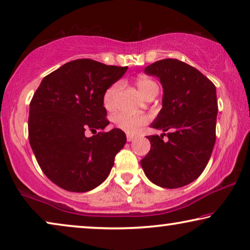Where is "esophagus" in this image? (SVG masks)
I'll return each mask as SVG.
<instances>
[{"label": "esophagus", "mask_w": 250, "mask_h": 250, "mask_svg": "<svg viewBox=\"0 0 250 250\" xmlns=\"http://www.w3.org/2000/svg\"><path fill=\"white\" fill-rule=\"evenodd\" d=\"M126 138H127V141H128V142H131V141H133V140L135 139V135L129 134V133H127V135H126Z\"/></svg>", "instance_id": "esophagus-1"}]
</instances>
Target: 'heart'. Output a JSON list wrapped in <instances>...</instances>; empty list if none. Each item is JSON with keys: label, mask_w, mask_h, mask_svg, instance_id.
<instances>
[{"label": "heart", "mask_w": 250, "mask_h": 250, "mask_svg": "<svg viewBox=\"0 0 250 250\" xmlns=\"http://www.w3.org/2000/svg\"><path fill=\"white\" fill-rule=\"evenodd\" d=\"M135 84L139 88L140 93L145 98L152 93H158V85L151 78L146 76H139L136 78ZM121 86L122 84L117 82V83H114L111 86H109L107 91L104 92V104L109 110L115 108L116 100H117V95L119 90H121ZM149 121L150 117L148 115H132L126 114V112H119L114 117V124L118 128L127 133H136L141 126L146 125Z\"/></svg>", "instance_id": "1"}]
</instances>
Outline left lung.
Listing matches in <instances>:
<instances>
[{"label": "left lung", "instance_id": "obj_1", "mask_svg": "<svg viewBox=\"0 0 250 250\" xmlns=\"http://www.w3.org/2000/svg\"><path fill=\"white\" fill-rule=\"evenodd\" d=\"M145 71L163 85V108L151 126L164 133L146 136L151 148L141 166L152 183L176 189L198 179L213 152L216 87L199 70L177 59L156 61Z\"/></svg>", "mask_w": 250, "mask_h": 250}]
</instances>
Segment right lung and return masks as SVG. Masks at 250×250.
<instances>
[{
	"mask_svg": "<svg viewBox=\"0 0 250 250\" xmlns=\"http://www.w3.org/2000/svg\"><path fill=\"white\" fill-rule=\"evenodd\" d=\"M126 70L77 59L44 77L34 93L29 143L41 169L61 189L86 192L110 173L126 135L119 128L102 131L109 124L104 95ZM87 130L96 135L87 138Z\"/></svg>",
	"mask_w": 250,
	"mask_h": 250,
	"instance_id": "obj_1",
	"label": "right lung"
}]
</instances>
